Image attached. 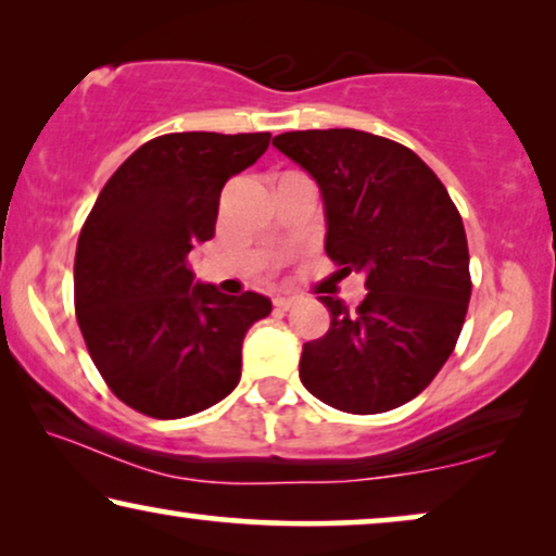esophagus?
Returning <instances> with one entry per match:
<instances>
[{
    "label": "esophagus",
    "mask_w": 556,
    "mask_h": 556,
    "mask_svg": "<svg viewBox=\"0 0 556 556\" xmlns=\"http://www.w3.org/2000/svg\"><path fill=\"white\" fill-rule=\"evenodd\" d=\"M294 304H296L294 296H277V300H275V309H277V312H289V309L294 307Z\"/></svg>",
    "instance_id": "obj_1"
}]
</instances>
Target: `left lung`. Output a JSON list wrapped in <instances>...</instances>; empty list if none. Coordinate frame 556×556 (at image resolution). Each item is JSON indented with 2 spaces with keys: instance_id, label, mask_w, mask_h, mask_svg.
Masks as SVG:
<instances>
[{
  "instance_id": "8db88e82",
  "label": "left lung",
  "mask_w": 556,
  "mask_h": 556,
  "mask_svg": "<svg viewBox=\"0 0 556 556\" xmlns=\"http://www.w3.org/2000/svg\"><path fill=\"white\" fill-rule=\"evenodd\" d=\"M271 146L315 178L325 252L365 275V300L330 309L304 342L300 380L332 408L386 413L428 388L464 327L471 277L458 208L410 148L353 128L281 132Z\"/></svg>"
}]
</instances>
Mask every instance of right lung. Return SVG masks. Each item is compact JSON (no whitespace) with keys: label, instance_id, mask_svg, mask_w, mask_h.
<instances>
[{"label":"right lung","instance_id":"add662e5","mask_svg":"<svg viewBox=\"0 0 556 556\" xmlns=\"http://www.w3.org/2000/svg\"><path fill=\"white\" fill-rule=\"evenodd\" d=\"M269 132H168L125 159L85 222L75 312L92 363L132 410L170 420L237 388L241 342L264 294H222L189 254L214 237L218 197L267 151Z\"/></svg>","mask_w":556,"mask_h":556}]
</instances>
